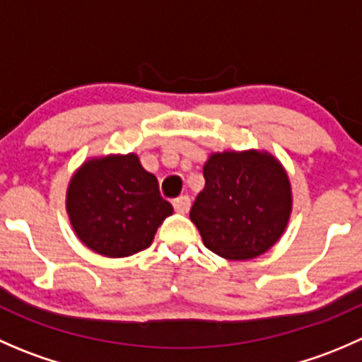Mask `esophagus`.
I'll list each match as a JSON object with an SVG mask.
<instances>
[{"instance_id":"obj_1","label":"esophagus","mask_w":362,"mask_h":362,"mask_svg":"<svg viewBox=\"0 0 362 362\" xmlns=\"http://www.w3.org/2000/svg\"><path fill=\"white\" fill-rule=\"evenodd\" d=\"M173 206L175 211H178V214H187L189 208H191V198L189 196H178L177 199H173Z\"/></svg>"}]
</instances>
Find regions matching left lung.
Segmentation results:
<instances>
[{
    "mask_svg": "<svg viewBox=\"0 0 362 362\" xmlns=\"http://www.w3.org/2000/svg\"><path fill=\"white\" fill-rule=\"evenodd\" d=\"M204 189L191 208V221L214 254L247 261L272 249L293 211L286 170L269 152L226 151L203 166Z\"/></svg>",
    "mask_w": 362,
    "mask_h": 362,
    "instance_id": "1",
    "label": "left lung"
}]
</instances>
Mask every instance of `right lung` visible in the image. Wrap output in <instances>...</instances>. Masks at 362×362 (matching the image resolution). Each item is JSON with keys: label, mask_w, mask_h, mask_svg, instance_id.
<instances>
[{"label": "right lung", "mask_w": 362, "mask_h": 362, "mask_svg": "<svg viewBox=\"0 0 362 362\" xmlns=\"http://www.w3.org/2000/svg\"><path fill=\"white\" fill-rule=\"evenodd\" d=\"M66 211L83 245L107 257H127L151 247L173 206L138 156L126 154L86 160L69 180Z\"/></svg>", "instance_id": "add662e5"}]
</instances>
